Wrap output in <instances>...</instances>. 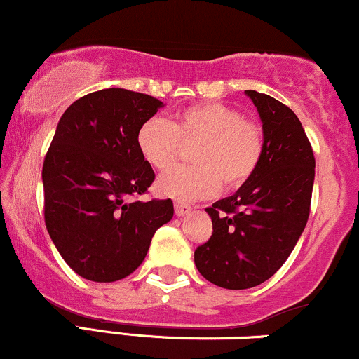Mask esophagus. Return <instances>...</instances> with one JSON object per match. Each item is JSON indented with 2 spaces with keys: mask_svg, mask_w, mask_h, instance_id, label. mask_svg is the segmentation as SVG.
Listing matches in <instances>:
<instances>
[{
  "mask_svg": "<svg viewBox=\"0 0 359 359\" xmlns=\"http://www.w3.org/2000/svg\"><path fill=\"white\" fill-rule=\"evenodd\" d=\"M189 212H191V206L183 205V203H175V213L178 215V217H184V215H188Z\"/></svg>",
  "mask_w": 359,
  "mask_h": 359,
  "instance_id": "esophagus-1",
  "label": "esophagus"
}]
</instances>
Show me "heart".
<instances>
[{
    "mask_svg": "<svg viewBox=\"0 0 359 359\" xmlns=\"http://www.w3.org/2000/svg\"><path fill=\"white\" fill-rule=\"evenodd\" d=\"M191 168H172L156 183V191L176 201L205 200L220 187L237 189L254 176L264 154V133L242 112L220 102L183 109L171 122L151 117L139 126L136 144L154 170H168L181 144H195Z\"/></svg>",
    "mask_w": 359,
    "mask_h": 359,
    "instance_id": "obj_1",
    "label": "heart"
}]
</instances>
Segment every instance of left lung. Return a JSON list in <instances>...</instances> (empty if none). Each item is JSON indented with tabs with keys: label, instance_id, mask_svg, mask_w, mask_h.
I'll return each mask as SVG.
<instances>
[{
	"label": "left lung",
	"instance_id": "8db88e82",
	"mask_svg": "<svg viewBox=\"0 0 359 359\" xmlns=\"http://www.w3.org/2000/svg\"><path fill=\"white\" fill-rule=\"evenodd\" d=\"M245 94L262 121V159L235 195L206 208L213 233L195 250L198 272L231 290L262 284L287 260L309 218L316 168L296 114L267 94Z\"/></svg>",
	"mask_w": 359,
	"mask_h": 359
}]
</instances>
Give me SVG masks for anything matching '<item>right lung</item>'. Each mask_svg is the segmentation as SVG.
Masks as SVG:
<instances>
[{"instance_id":"right-lung-1","label":"right lung","mask_w":359,"mask_h":359,"mask_svg":"<svg viewBox=\"0 0 359 359\" xmlns=\"http://www.w3.org/2000/svg\"><path fill=\"white\" fill-rule=\"evenodd\" d=\"M161 100L104 88L63 112L45 156V225L62 259L87 280L116 282L142 264L171 200L130 201L154 181L136 134Z\"/></svg>"}]
</instances>
